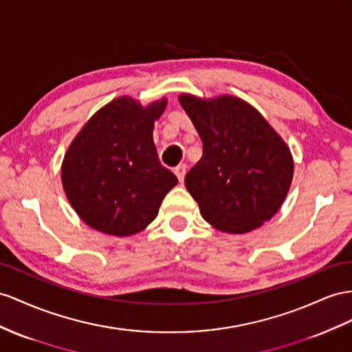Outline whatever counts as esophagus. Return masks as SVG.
Instances as JSON below:
<instances>
[{
  "label": "esophagus",
  "mask_w": 352,
  "mask_h": 352,
  "mask_svg": "<svg viewBox=\"0 0 352 352\" xmlns=\"http://www.w3.org/2000/svg\"><path fill=\"white\" fill-rule=\"evenodd\" d=\"M186 169H187V165H186V164H179L178 166L174 168V173H175V175L178 177L179 182H183V179H184Z\"/></svg>",
  "instance_id": "obj_1"
}]
</instances>
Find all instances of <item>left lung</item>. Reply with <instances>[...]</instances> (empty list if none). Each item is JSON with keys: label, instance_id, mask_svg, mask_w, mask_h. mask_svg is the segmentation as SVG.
I'll list each match as a JSON object with an SVG mask.
<instances>
[{"label": "left lung", "instance_id": "1", "mask_svg": "<svg viewBox=\"0 0 352 352\" xmlns=\"http://www.w3.org/2000/svg\"><path fill=\"white\" fill-rule=\"evenodd\" d=\"M202 140V159L184 184L215 229L245 233L270 220L293 178V157L256 108L235 96H179Z\"/></svg>", "mask_w": 352, "mask_h": 352}]
</instances>
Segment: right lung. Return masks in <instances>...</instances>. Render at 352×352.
Masks as SVG:
<instances>
[{
	"label": "right lung",
	"instance_id": "1",
	"mask_svg": "<svg viewBox=\"0 0 352 352\" xmlns=\"http://www.w3.org/2000/svg\"><path fill=\"white\" fill-rule=\"evenodd\" d=\"M166 99L144 108L117 98L71 144L62 164L69 204L86 224L116 236L133 235L156 219L178 179L160 164L153 128Z\"/></svg>",
	"mask_w": 352,
	"mask_h": 352
}]
</instances>
